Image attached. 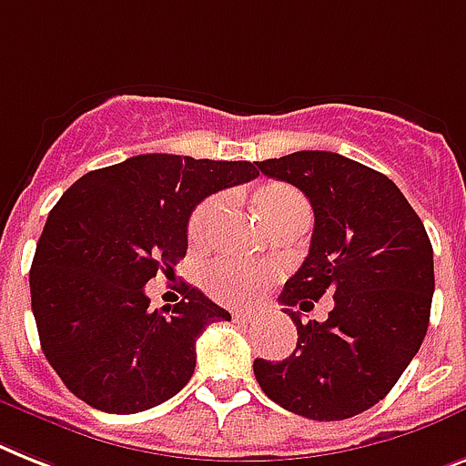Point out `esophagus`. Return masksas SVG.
<instances>
[{"instance_id": "obj_1", "label": "esophagus", "mask_w": 466, "mask_h": 466, "mask_svg": "<svg viewBox=\"0 0 466 466\" xmlns=\"http://www.w3.org/2000/svg\"><path fill=\"white\" fill-rule=\"evenodd\" d=\"M234 320H239V323H248V320L253 319L251 311H241V309H237V311H232Z\"/></svg>"}]
</instances>
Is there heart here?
I'll return each instance as SVG.
<instances>
[{
    "label": "heart",
    "mask_w": 466,
    "mask_h": 466,
    "mask_svg": "<svg viewBox=\"0 0 466 466\" xmlns=\"http://www.w3.org/2000/svg\"><path fill=\"white\" fill-rule=\"evenodd\" d=\"M256 208H258V215L266 225L294 218V215L309 218V206H306L304 196L299 194L297 188L285 187V184H272V187L263 188L256 196ZM220 210L222 196L203 200L188 220V237L194 241H206L213 232ZM268 279H270V272L266 268L244 266V263H234V260H218L206 272L208 292L225 304L237 306L253 304L266 289Z\"/></svg>",
    "instance_id": "1"
}]
</instances>
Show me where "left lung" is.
<instances>
[{"label":"left lung","mask_w":466,"mask_h":466,"mask_svg":"<svg viewBox=\"0 0 466 466\" xmlns=\"http://www.w3.org/2000/svg\"><path fill=\"white\" fill-rule=\"evenodd\" d=\"M313 208L309 256L279 294L297 325V347L282 361L256 359L260 390L313 421H342L378 404L417 357L433 301V246L423 222L385 174L328 150L256 162ZM328 293L323 324L300 323Z\"/></svg>","instance_id":"8db88e82"}]
</instances>
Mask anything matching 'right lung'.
<instances>
[{"label":"right lung","mask_w":466,"mask_h":466,"mask_svg":"<svg viewBox=\"0 0 466 466\" xmlns=\"http://www.w3.org/2000/svg\"><path fill=\"white\" fill-rule=\"evenodd\" d=\"M256 177L246 160L150 153L83 174L56 200L30 266V306L49 366L78 400L136 414L191 380L198 335L232 316L191 285L150 311L143 287L187 256L200 200Z\"/></svg>","instance_id":"1"}]
</instances>
